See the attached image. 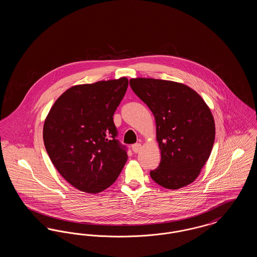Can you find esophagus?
Instances as JSON below:
<instances>
[{
	"mask_svg": "<svg viewBox=\"0 0 257 257\" xmlns=\"http://www.w3.org/2000/svg\"><path fill=\"white\" fill-rule=\"evenodd\" d=\"M141 149H142V145L141 144H135V145L132 146V150L134 151L135 153H138Z\"/></svg>",
	"mask_w": 257,
	"mask_h": 257,
	"instance_id": "1",
	"label": "esophagus"
}]
</instances>
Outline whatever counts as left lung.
Listing matches in <instances>:
<instances>
[{
  "label": "left lung",
  "instance_id": "1",
  "mask_svg": "<svg viewBox=\"0 0 257 257\" xmlns=\"http://www.w3.org/2000/svg\"><path fill=\"white\" fill-rule=\"evenodd\" d=\"M130 86L152 111L161 150L150 171L160 186L177 190L193 183L207 162L215 141V121L207 104L190 86L172 81L135 78Z\"/></svg>",
  "mask_w": 257,
  "mask_h": 257
}]
</instances>
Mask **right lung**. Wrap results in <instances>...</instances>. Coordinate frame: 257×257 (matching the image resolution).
I'll list each match as a JSON object with an SVG mask.
<instances>
[{
  "label": "right lung",
  "instance_id": "obj_1",
  "mask_svg": "<svg viewBox=\"0 0 257 257\" xmlns=\"http://www.w3.org/2000/svg\"><path fill=\"white\" fill-rule=\"evenodd\" d=\"M127 87L126 77L71 86L46 116L43 141L50 159L82 192L97 194L109 188L127 161L112 118Z\"/></svg>",
  "mask_w": 257,
  "mask_h": 257
}]
</instances>
